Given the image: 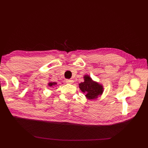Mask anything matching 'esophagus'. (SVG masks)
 <instances>
[{
    "label": "esophagus",
    "instance_id": "obj_1",
    "mask_svg": "<svg viewBox=\"0 0 148 148\" xmlns=\"http://www.w3.org/2000/svg\"><path fill=\"white\" fill-rule=\"evenodd\" d=\"M73 80H72V79H66L65 80V82L66 83H70V84H72L73 83Z\"/></svg>",
    "mask_w": 148,
    "mask_h": 148
}]
</instances>
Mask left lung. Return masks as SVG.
Returning <instances> with one entry per match:
<instances>
[{"mask_svg":"<svg viewBox=\"0 0 148 148\" xmlns=\"http://www.w3.org/2000/svg\"><path fill=\"white\" fill-rule=\"evenodd\" d=\"M84 82L79 84V87L82 91L83 92L86 97L89 99H95L101 95L103 92V86L89 77L88 75L84 77Z\"/></svg>","mask_w":148,"mask_h":148,"instance_id":"8db88e82","label":"left lung"}]
</instances>
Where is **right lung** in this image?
Masks as SVG:
<instances>
[{
    "instance_id": "right-lung-1",
    "label": "right lung",
    "mask_w": 148,
    "mask_h": 148,
    "mask_svg": "<svg viewBox=\"0 0 148 148\" xmlns=\"http://www.w3.org/2000/svg\"><path fill=\"white\" fill-rule=\"evenodd\" d=\"M56 84H57V83L56 82H53V83L51 82V83H49L48 84V85H49V86H53V85H56Z\"/></svg>"
}]
</instances>
